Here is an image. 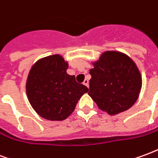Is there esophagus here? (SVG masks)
I'll return each instance as SVG.
<instances>
[{
  "mask_svg": "<svg viewBox=\"0 0 158 158\" xmlns=\"http://www.w3.org/2000/svg\"><path fill=\"white\" fill-rule=\"evenodd\" d=\"M83 84H84L85 86H87V87H89V80H88V79H85V80H84V82H83Z\"/></svg>",
  "mask_w": 158,
  "mask_h": 158,
  "instance_id": "esophagus-1",
  "label": "esophagus"
}]
</instances>
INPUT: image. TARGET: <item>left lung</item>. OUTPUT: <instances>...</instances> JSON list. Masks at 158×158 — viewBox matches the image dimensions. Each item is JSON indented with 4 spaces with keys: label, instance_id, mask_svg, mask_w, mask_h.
Segmentation results:
<instances>
[{
    "label": "left lung",
    "instance_id": "8db88e82",
    "mask_svg": "<svg viewBox=\"0 0 158 158\" xmlns=\"http://www.w3.org/2000/svg\"><path fill=\"white\" fill-rule=\"evenodd\" d=\"M88 94L103 112L114 116L138 100L142 77L133 59L118 51H106L91 62Z\"/></svg>",
    "mask_w": 158,
    "mask_h": 158
}]
</instances>
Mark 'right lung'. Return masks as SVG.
<instances>
[{
	"label": "right lung",
	"instance_id": "obj_1",
	"mask_svg": "<svg viewBox=\"0 0 158 158\" xmlns=\"http://www.w3.org/2000/svg\"><path fill=\"white\" fill-rule=\"evenodd\" d=\"M69 62L59 54L39 59L29 70L26 94L36 113L51 121H62L74 111L89 89L67 73Z\"/></svg>",
	"mask_w": 158,
	"mask_h": 158
}]
</instances>
